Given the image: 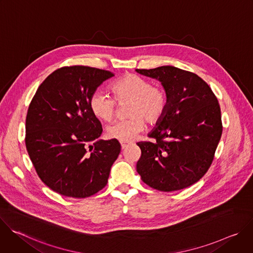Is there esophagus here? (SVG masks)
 Segmentation results:
<instances>
[{"instance_id":"obj_1","label":"esophagus","mask_w":253,"mask_h":253,"mask_svg":"<svg viewBox=\"0 0 253 253\" xmlns=\"http://www.w3.org/2000/svg\"><path fill=\"white\" fill-rule=\"evenodd\" d=\"M130 145V143H126V142H121V147H122V149H125V148H127L128 146Z\"/></svg>"}]
</instances>
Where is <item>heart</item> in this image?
<instances>
[{
  "mask_svg": "<svg viewBox=\"0 0 253 253\" xmlns=\"http://www.w3.org/2000/svg\"><path fill=\"white\" fill-rule=\"evenodd\" d=\"M115 100L119 103L130 102L127 108L128 119L115 122L107 127L106 133L110 139L120 142L132 141L149 125L158 123L164 116L168 97L166 91L135 74H127L111 85ZM103 92H94L89 99L92 114L102 121H111L116 114V102Z\"/></svg>",
  "mask_w": 253,
  "mask_h": 253,
  "instance_id": "b5f03b06",
  "label": "heart"
}]
</instances>
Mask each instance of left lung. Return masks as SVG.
<instances>
[{
  "label": "left lung",
  "instance_id": "left-lung-1",
  "mask_svg": "<svg viewBox=\"0 0 253 253\" xmlns=\"http://www.w3.org/2000/svg\"><path fill=\"white\" fill-rule=\"evenodd\" d=\"M136 72L160 81L168 97L163 118L149 134L155 141L137 143V172L144 183L159 191L189 187L209 169L221 138L218 100L191 72L173 66Z\"/></svg>",
  "mask_w": 253,
  "mask_h": 253
}]
</instances>
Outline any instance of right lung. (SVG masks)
<instances>
[{
  "label": "right lung",
  "instance_id": "obj_1",
  "mask_svg": "<svg viewBox=\"0 0 253 253\" xmlns=\"http://www.w3.org/2000/svg\"><path fill=\"white\" fill-rule=\"evenodd\" d=\"M110 71L63 67L50 74L33 97L26 118V148L42 181L53 191L86 198L103 189L120 143L102 140V125L89 99Z\"/></svg>",
  "mask_w": 253,
  "mask_h": 253
}]
</instances>
